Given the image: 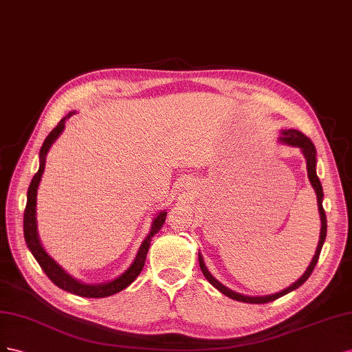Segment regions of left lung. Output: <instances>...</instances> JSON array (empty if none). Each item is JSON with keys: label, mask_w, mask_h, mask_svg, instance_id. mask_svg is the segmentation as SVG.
<instances>
[{"label": "left lung", "mask_w": 352, "mask_h": 352, "mask_svg": "<svg viewBox=\"0 0 352 352\" xmlns=\"http://www.w3.org/2000/svg\"><path fill=\"white\" fill-rule=\"evenodd\" d=\"M280 142L287 144V146H294V147H299L300 152H302L305 160H307V173H308V178H309V183L311 186H313V188L316 190V195H317V205H318V212H320V219H321V230H320V240H318V245H317V249H316V255L313 256V261H311V264L308 265V268L305 270V273L300 276L295 283L290 285L289 287L280 290V292L277 294H273V295H265V296H246V295H242V294H237L234 292V290L226 287L224 285H221L218 280L209 273L205 263H204V258L202 255L199 254V264H200V270H202L204 276L206 277L208 282L212 285L214 287H217L221 294H224L226 296L232 298V299H236V300H240V302H248V304H267V302H271V300H276L277 298L283 296L289 292H292V290L298 289L299 286H302L308 277L311 276V273H313V270L317 264L318 261V256H320V252H321V248H323V243L326 240V234H327V219H326V212L323 209V187H321V183L320 179L317 177V173H316V164H317V159H316V147L313 144V142L311 140L302 134L300 131H298V129H282V137H280Z\"/></svg>", "instance_id": "obj_1"}]
</instances>
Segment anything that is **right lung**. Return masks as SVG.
<instances>
[{
	"mask_svg": "<svg viewBox=\"0 0 352 352\" xmlns=\"http://www.w3.org/2000/svg\"><path fill=\"white\" fill-rule=\"evenodd\" d=\"M72 115H75V112H70L67 116H65L62 120H60L53 131L47 135V138L44 140V143H43L41 150H39L38 173L34 175L31 186H29V188H28V200H26V208H25V214H23V233H25V240H26V245H28L29 250L32 252L34 258L36 259V263L41 265V268L44 270V273L47 274V277L52 280V282L56 286L66 290V292L78 295V296L106 298V296H110V295H115V294L120 292V290H124L125 287H128L138 277V274L142 273V270H143L144 263H146L147 250L150 248V242H152V237L159 232L160 228H162L165 219H166V212H165V210H162V212H159L156 215V218L153 219V223H152V228H150V233L143 240V243H142V246H140L137 256L133 261V264L129 265L128 270H125L119 277L112 280V282L98 283V285H87V283L79 282V280L74 278L69 273H66V271L45 252V249L43 248L41 242H39L38 228H36V193H38V186H39V182H41V177H43V173H44L45 156L48 153V150H50V147L53 146L56 140L58 138V135L62 134V131L65 129L66 119L70 118Z\"/></svg>",
	"mask_w": 352,
	"mask_h": 352,
	"instance_id": "obj_1",
	"label": "right lung"
}]
</instances>
